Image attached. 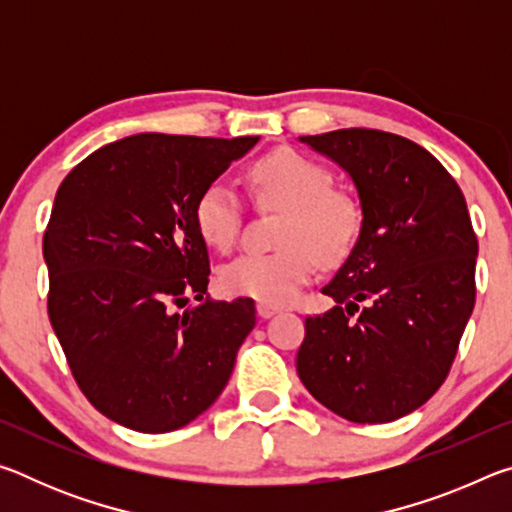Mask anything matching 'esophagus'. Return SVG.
Returning a JSON list of instances; mask_svg holds the SVG:
<instances>
[{
  "label": "esophagus",
  "mask_w": 512,
  "mask_h": 512,
  "mask_svg": "<svg viewBox=\"0 0 512 512\" xmlns=\"http://www.w3.org/2000/svg\"><path fill=\"white\" fill-rule=\"evenodd\" d=\"M277 311H280V307H273V305H264V302H259L257 305V316L259 318H271V316H275Z\"/></svg>",
  "instance_id": "esophagus-1"
}]
</instances>
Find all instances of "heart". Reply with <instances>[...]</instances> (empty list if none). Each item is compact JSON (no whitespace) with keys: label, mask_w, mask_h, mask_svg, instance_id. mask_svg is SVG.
Segmentation results:
<instances>
[{"label":"heart","mask_w":512,"mask_h":512,"mask_svg":"<svg viewBox=\"0 0 512 512\" xmlns=\"http://www.w3.org/2000/svg\"><path fill=\"white\" fill-rule=\"evenodd\" d=\"M250 183L266 205L284 207L275 253H246L219 271L228 296L284 305L323 262H339L350 253L361 230L359 203L334 187L325 164L293 149H277L250 167ZM241 201L225 180H212L194 203V223L207 246L230 250L241 232Z\"/></svg>","instance_id":"b5f03b06"}]
</instances>
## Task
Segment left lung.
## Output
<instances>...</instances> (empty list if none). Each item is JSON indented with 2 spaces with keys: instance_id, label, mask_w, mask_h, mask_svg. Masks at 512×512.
I'll list each match as a JSON object with an SVG mask.
<instances>
[{
  "instance_id": "1",
  "label": "left lung",
  "mask_w": 512,
  "mask_h": 512,
  "mask_svg": "<svg viewBox=\"0 0 512 512\" xmlns=\"http://www.w3.org/2000/svg\"><path fill=\"white\" fill-rule=\"evenodd\" d=\"M350 173L361 235L325 284L336 300L305 320L300 381L341 418H402L443 386L476 298V241L465 196L406 137L343 128L300 137Z\"/></svg>"
}]
</instances>
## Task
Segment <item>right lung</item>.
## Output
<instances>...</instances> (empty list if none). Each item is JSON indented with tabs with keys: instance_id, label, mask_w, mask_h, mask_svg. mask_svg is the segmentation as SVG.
Instances as JSON below:
<instances>
[{
	"instance_id": "obj_1",
	"label": "right lung",
	"mask_w": 512,
	"mask_h": 512,
	"mask_svg": "<svg viewBox=\"0 0 512 512\" xmlns=\"http://www.w3.org/2000/svg\"><path fill=\"white\" fill-rule=\"evenodd\" d=\"M257 140L131 135L58 187L42 239L51 327L81 393L128 429L173 431L210 409L255 327L253 298L207 293L194 203ZM187 292L199 305L178 312Z\"/></svg>"
}]
</instances>
